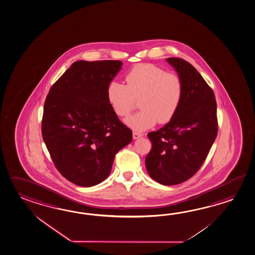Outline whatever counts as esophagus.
I'll list each match as a JSON object with an SVG mask.
<instances>
[{"label":"esophagus","instance_id":"esophagus-1","mask_svg":"<svg viewBox=\"0 0 255 255\" xmlns=\"http://www.w3.org/2000/svg\"><path fill=\"white\" fill-rule=\"evenodd\" d=\"M141 135H142V134H140L139 132H136V131H133V132H132V137H133V139H134V140H136V139H139L140 137H141Z\"/></svg>","mask_w":255,"mask_h":255}]
</instances>
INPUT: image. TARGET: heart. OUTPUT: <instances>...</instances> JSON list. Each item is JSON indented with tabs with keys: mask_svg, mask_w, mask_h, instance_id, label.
Instances as JSON below:
<instances>
[{
	"mask_svg": "<svg viewBox=\"0 0 255 255\" xmlns=\"http://www.w3.org/2000/svg\"><path fill=\"white\" fill-rule=\"evenodd\" d=\"M126 85L112 82L107 97L115 114L126 117L140 100V111L125 120L135 130L149 129L159 123L165 125L176 115L182 104L184 87L181 77L152 63H140L125 75Z\"/></svg>",
	"mask_w": 255,
	"mask_h": 255,
	"instance_id": "heart-1",
	"label": "heart"
}]
</instances>
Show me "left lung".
<instances>
[{"label":"left lung","instance_id":"left-lung-1","mask_svg":"<svg viewBox=\"0 0 255 255\" xmlns=\"http://www.w3.org/2000/svg\"><path fill=\"white\" fill-rule=\"evenodd\" d=\"M184 87L174 118L148 137L151 150L145 158L149 175L163 185L189 180L202 167L218 132L217 105L213 89L190 63L168 58Z\"/></svg>","mask_w":255,"mask_h":255}]
</instances>
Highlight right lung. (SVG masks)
<instances>
[{"label": "right lung", "mask_w": 255, "mask_h": 255, "mask_svg": "<svg viewBox=\"0 0 255 255\" xmlns=\"http://www.w3.org/2000/svg\"><path fill=\"white\" fill-rule=\"evenodd\" d=\"M122 65L121 61H77L47 95L42 139L58 171L79 186L104 181L115 154L132 139L107 97V88Z\"/></svg>", "instance_id": "1"}]
</instances>
